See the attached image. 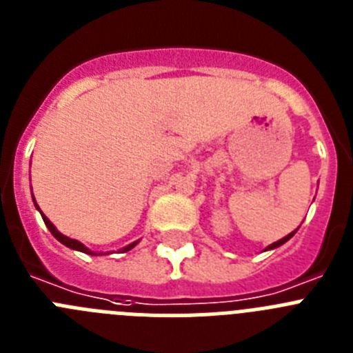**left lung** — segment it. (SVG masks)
I'll return each mask as SVG.
<instances>
[{
    "label": "left lung",
    "instance_id": "8db88e82",
    "mask_svg": "<svg viewBox=\"0 0 353 353\" xmlns=\"http://www.w3.org/2000/svg\"><path fill=\"white\" fill-rule=\"evenodd\" d=\"M293 235H295V232H293V233H290V235H286V236H285V239H281V240H277V242H274V244H270V245H269V248H267V249H276V248H279V245H283V244H285L286 240H290V239H292V236H293Z\"/></svg>",
    "mask_w": 353,
    "mask_h": 353
}]
</instances>
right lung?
Listing matches in <instances>:
<instances>
[{
	"label": "right lung",
	"instance_id": "right-lung-1",
	"mask_svg": "<svg viewBox=\"0 0 353 353\" xmlns=\"http://www.w3.org/2000/svg\"><path fill=\"white\" fill-rule=\"evenodd\" d=\"M37 205V203H35ZM37 208H39V205H37ZM40 210V208H39ZM40 214H42V212H40ZM42 219H43V223H46V226L49 228V232L52 233V235L56 236V239L60 240L61 244L63 245H67V248H70V249H76V251H81V252H86V254H95V252L93 251H90L88 248H84L83 244H81V242H77V240H74V239H68V236H65V235H61L60 232H58V230H56L54 228V224L51 223V221L48 219V217H46V215L42 214ZM138 244V242H134V244H129V245H125V248L121 249V252H127V251H130V249L134 248V245Z\"/></svg>",
	"mask_w": 353,
	"mask_h": 353
}]
</instances>
